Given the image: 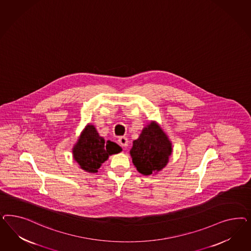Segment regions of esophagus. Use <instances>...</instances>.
Returning <instances> with one entry per match:
<instances>
[{
    "mask_svg": "<svg viewBox=\"0 0 251 251\" xmlns=\"http://www.w3.org/2000/svg\"><path fill=\"white\" fill-rule=\"evenodd\" d=\"M118 141H119V144H120V145L122 146V147H124V148H125V147H127V146H128V144H129L128 139H127L125 136L120 137Z\"/></svg>",
    "mask_w": 251,
    "mask_h": 251,
    "instance_id": "1",
    "label": "esophagus"
}]
</instances>
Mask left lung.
Masks as SVG:
<instances>
[{"label": "left lung", "mask_w": 251, "mask_h": 251, "mask_svg": "<svg viewBox=\"0 0 251 251\" xmlns=\"http://www.w3.org/2000/svg\"><path fill=\"white\" fill-rule=\"evenodd\" d=\"M172 143L159 124L152 121L132 143L129 151L132 163L142 175L156 174L167 167Z\"/></svg>", "instance_id": "1"}]
</instances>
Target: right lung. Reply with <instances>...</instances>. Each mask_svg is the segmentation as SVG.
Instances as JSON below:
<instances>
[{"label":"right lung","mask_w":251,"mask_h":251,"mask_svg":"<svg viewBox=\"0 0 251 251\" xmlns=\"http://www.w3.org/2000/svg\"><path fill=\"white\" fill-rule=\"evenodd\" d=\"M122 147L114 142L105 141L96 127L88 123L73 147V156L84 171L97 173L109 155L119 153Z\"/></svg>","instance_id":"right-lung-1"}]
</instances>
